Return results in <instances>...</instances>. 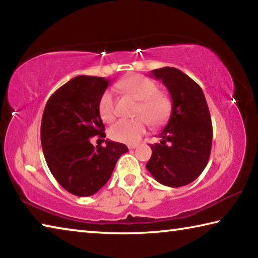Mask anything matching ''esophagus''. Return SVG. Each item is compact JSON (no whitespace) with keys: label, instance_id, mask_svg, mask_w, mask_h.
<instances>
[{"label":"esophagus","instance_id":"1","mask_svg":"<svg viewBox=\"0 0 258 258\" xmlns=\"http://www.w3.org/2000/svg\"><path fill=\"white\" fill-rule=\"evenodd\" d=\"M138 146L137 145H130L128 146V149H135V148H137Z\"/></svg>","mask_w":258,"mask_h":258}]
</instances>
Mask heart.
Instances as JSON below:
<instances>
[{
    "label": "heart",
    "mask_w": 258,
    "mask_h": 258,
    "mask_svg": "<svg viewBox=\"0 0 258 258\" xmlns=\"http://www.w3.org/2000/svg\"><path fill=\"white\" fill-rule=\"evenodd\" d=\"M116 89L138 100L133 119H120L109 128V137L121 143H137L146 133L148 123L160 126L168 120L172 112V100L167 94L158 91V85L142 75H131L117 83ZM99 112L103 121H111L116 117L115 99L110 91L100 98Z\"/></svg>",
    "instance_id": "obj_1"
}]
</instances>
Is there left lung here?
Listing matches in <instances>:
<instances>
[{
    "mask_svg": "<svg viewBox=\"0 0 258 258\" xmlns=\"http://www.w3.org/2000/svg\"><path fill=\"white\" fill-rule=\"evenodd\" d=\"M150 76L163 81L173 106L160 143L150 145L146 167L161 184L186 185L202 174L211 156L213 126L206 99L202 87L180 69H155Z\"/></svg>",
    "mask_w": 258,
    "mask_h": 258,
    "instance_id": "1",
    "label": "left lung"
}]
</instances>
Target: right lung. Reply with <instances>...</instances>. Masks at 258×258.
<instances>
[{"label": "right lung", "instance_id": "1", "mask_svg": "<svg viewBox=\"0 0 258 258\" xmlns=\"http://www.w3.org/2000/svg\"><path fill=\"white\" fill-rule=\"evenodd\" d=\"M103 77L76 76L51 95L41 124L42 149L49 169L59 184L78 197L98 192L110 178L123 143L106 140V147L91 143L106 138L99 101L108 87Z\"/></svg>", "mask_w": 258, "mask_h": 258}]
</instances>
